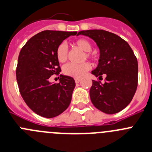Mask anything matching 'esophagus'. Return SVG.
Wrapping results in <instances>:
<instances>
[{"instance_id": "esophagus-1", "label": "esophagus", "mask_w": 152, "mask_h": 152, "mask_svg": "<svg viewBox=\"0 0 152 152\" xmlns=\"http://www.w3.org/2000/svg\"><path fill=\"white\" fill-rule=\"evenodd\" d=\"M80 81H81V79H79V78H76V79H75V82H76V83H79Z\"/></svg>"}]
</instances>
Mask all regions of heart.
<instances>
[{
	"mask_svg": "<svg viewBox=\"0 0 152 152\" xmlns=\"http://www.w3.org/2000/svg\"><path fill=\"white\" fill-rule=\"evenodd\" d=\"M75 47L85 52L83 55V60L86 58H93L94 55L91 54L92 49V45L86 39H76L73 42ZM56 57L59 62H65L68 58V51L66 45L64 43L60 44L56 49ZM91 68V65L88 62L80 64H67L63 67V72L66 76L73 78H83L86 74L89 69Z\"/></svg>",
	"mask_w": 152,
	"mask_h": 152,
	"instance_id": "heart-1",
	"label": "heart"
}]
</instances>
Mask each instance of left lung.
Listing matches in <instances>:
<instances>
[{"mask_svg": "<svg viewBox=\"0 0 152 152\" xmlns=\"http://www.w3.org/2000/svg\"><path fill=\"white\" fill-rule=\"evenodd\" d=\"M91 38L100 49V59L91 73L106 76L105 83L92 80L90 97L96 108L106 114L124 110L134 97L138 84V62L124 39L103 30L79 31L78 35Z\"/></svg>", "mask_w": 152, "mask_h": 152, "instance_id": "left-lung-1", "label": "left lung"}]
</instances>
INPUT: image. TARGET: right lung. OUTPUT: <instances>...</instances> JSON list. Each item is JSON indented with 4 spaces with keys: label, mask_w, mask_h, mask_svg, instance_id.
<instances>
[{
    "label": "right lung",
    "mask_w": 152,
    "mask_h": 152,
    "mask_svg": "<svg viewBox=\"0 0 152 152\" xmlns=\"http://www.w3.org/2000/svg\"><path fill=\"white\" fill-rule=\"evenodd\" d=\"M76 31H43L25 43L18 55L16 79L22 98L36 114L47 118L56 117L66 110L76 86L73 78L60 75L59 83L49 81L59 75L61 67L57 47Z\"/></svg>",
    "instance_id": "obj_1"
}]
</instances>
